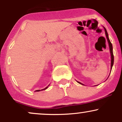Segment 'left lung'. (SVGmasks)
<instances>
[{"label": "left lung", "mask_w": 122, "mask_h": 122, "mask_svg": "<svg viewBox=\"0 0 122 122\" xmlns=\"http://www.w3.org/2000/svg\"><path fill=\"white\" fill-rule=\"evenodd\" d=\"M104 30H105V33H106V37H107L108 42V44H109V47H110V53H111V69H112V68L113 64H114V54H113V51H112V43L110 42V39H109V38H108V35L107 31V30H106V28L104 27ZM77 82H79V84H80L83 85V84H82L81 83V82H80L79 81H77Z\"/></svg>", "instance_id": "1"}]
</instances>
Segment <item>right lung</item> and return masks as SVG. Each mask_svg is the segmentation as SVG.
<instances>
[{
	"label": "right lung",
	"instance_id": "add662e5",
	"mask_svg": "<svg viewBox=\"0 0 122 122\" xmlns=\"http://www.w3.org/2000/svg\"><path fill=\"white\" fill-rule=\"evenodd\" d=\"M47 87H48V86H47V87H46L45 88H44V89H42V91H43V90H45V89H47ZM41 91V90H37V91Z\"/></svg>",
	"mask_w": 122,
	"mask_h": 122
}]
</instances>
